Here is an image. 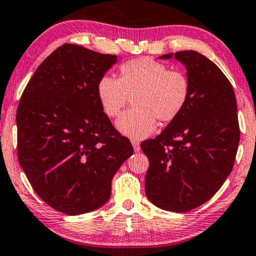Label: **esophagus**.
<instances>
[{"instance_id":"1","label":"esophagus","mask_w":256,"mask_h":256,"mask_svg":"<svg viewBox=\"0 0 256 256\" xmlns=\"http://www.w3.org/2000/svg\"><path fill=\"white\" fill-rule=\"evenodd\" d=\"M131 143H132V146H134V152H140V142H138L137 140H131Z\"/></svg>"}]
</instances>
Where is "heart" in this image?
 <instances>
[{
  "instance_id": "heart-1",
  "label": "heart",
  "mask_w": 256,
  "mask_h": 256,
  "mask_svg": "<svg viewBox=\"0 0 256 256\" xmlns=\"http://www.w3.org/2000/svg\"><path fill=\"white\" fill-rule=\"evenodd\" d=\"M120 77L106 74L98 83V98L108 116L116 118L134 95V107L116 122L120 132L134 138H143L162 122L174 120L189 101L190 80L177 70L150 58L130 60L120 66Z\"/></svg>"
}]
</instances>
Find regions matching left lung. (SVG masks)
I'll return each instance as SVG.
<instances>
[{
    "label": "left lung",
    "mask_w": 256,
    "mask_h": 256,
    "mask_svg": "<svg viewBox=\"0 0 256 256\" xmlns=\"http://www.w3.org/2000/svg\"><path fill=\"white\" fill-rule=\"evenodd\" d=\"M180 61L189 101L154 140L140 143L149 158L146 195L161 210L184 213L213 198L228 177L240 143L234 88L216 64L194 50L160 58Z\"/></svg>",
    "instance_id": "left-lung-1"
}]
</instances>
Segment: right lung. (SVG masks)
<instances>
[{
	"label": "right lung",
	"instance_id": "add662e5",
	"mask_svg": "<svg viewBox=\"0 0 256 256\" xmlns=\"http://www.w3.org/2000/svg\"><path fill=\"white\" fill-rule=\"evenodd\" d=\"M116 62V55L66 43L38 66L20 98L18 160L37 195L61 213L102 207L134 152L98 98L100 78Z\"/></svg>",
	"mask_w": 256,
	"mask_h": 256
}]
</instances>
